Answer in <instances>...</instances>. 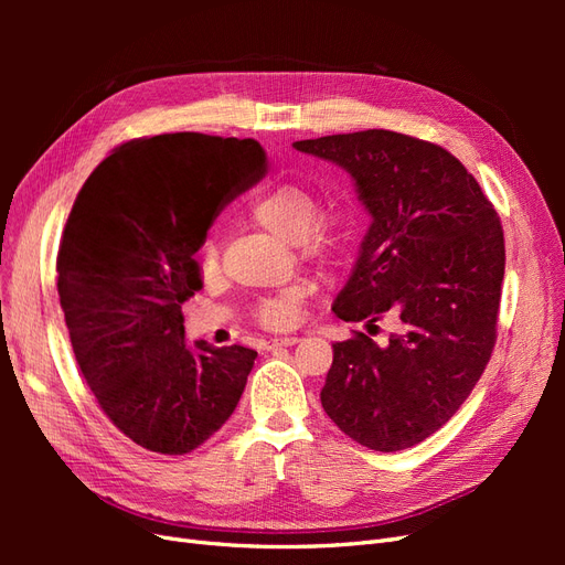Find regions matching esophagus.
Returning <instances> with one entry per match:
<instances>
[{
	"mask_svg": "<svg viewBox=\"0 0 565 565\" xmlns=\"http://www.w3.org/2000/svg\"><path fill=\"white\" fill-rule=\"evenodd\" d=\"M299 337H278V339H270L268 341V349H276V347H295L299 344Z\"/></svg>",
	"mask_w": 565,
	"mask_h": 565,
	"instance_id": "obj_1",
	"label": "esophagus"
}]
</instances>
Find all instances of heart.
Here are the masks:
<instances>
[{"mask_svg": "<svg viewBox=\"0 0 565 565\" xmlns=\"http://www.w3.org/2000/svg\"><path fill=\"white\" fill-rule=\"evenodd\" d=\"M320 200L309 185L299 181H276L259 188L247 204V216L256 226L273 233L280 241H299L301 249L320 262H330L344 249L341 226L318 224ZM198 264L204 276L218 268V254L212 241H204L198 254ZM306 287L292 285L282 292L256 303L254 318L266 330H289L303 316Z\"/></svg>", "mask_w": 565, "mask_h": 565, "instance_id": "b5f03b06", "label": "heart"}]
</instances>
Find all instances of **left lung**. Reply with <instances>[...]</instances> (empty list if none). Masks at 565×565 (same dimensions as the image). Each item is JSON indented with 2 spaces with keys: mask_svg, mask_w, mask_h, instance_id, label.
Instances as JSON below:
<instances>
[{
  "mask_svg": "<svg viewBox=\"0 0 565 565\" xmlns=\"http://www.w3.org/2000/svg\"><path fill=\"white\" fill-rule=\"evenodd\" d=\"M295 148L347 169L372 214L332 311L370 333L399 318L384 345L365 332L334 341L320 403L370 450L413 448L469 398L498 341L500 216L452 152L415 136L367 129Z\"/></svg>",
  "mask_w": 565,
  "mask_h": 565,
  "instance_id": "obj_1",
  "label": "left lung"
}]
</instances>
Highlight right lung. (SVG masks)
Returning a JSON list of instances; mask_svg holds the SVG:
<instances>
[{
  "instance_id": "add662e5",
  "label": "right lung",
  "mask_w": 565,
  "mask_h": 565,
  "mask_svg": "<svg viewBox=\"0 0 565 565\" xmlns=\"http://www.w3.org/2000/svg\"><path fill=\"white\" fill-rule=\"evenodd\" d=\"M264 174L254 139L143 136L94 169L67 216L56 285L75 361L106 417L150 452H193L243 396L256 351L188 347L181 303L202 287L193 256L212 221Z\"/></svg>"
}]
</instances>
